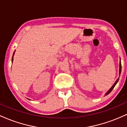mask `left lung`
I'll use <instances>...</instances> for the list:
<instances>
[{"mask_svg": "<svg viewBox=\"0 0 127 127\" xmlns=\"http://www.w3.org/2000/svg\"><path fill=\"white\" fill-rule=\"evenodd\" d=\"M121 62H120V63H119V75H120V74H121ZM118 81H119V78L117 80H116V82H115V84H113V85L112 86V87H111V88H110V90H109V91H107V93H106V95H108V94H109V93H110V92H111V91H112V90H113V89L114 88V87H115V85H116V84H117V82H118Z\"/></svg>", "mask_w": 127, "mask_h": 127, "instance_id": "left-lung-1", "label": "left lung"}]
</instances>
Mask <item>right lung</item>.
<instances>
[{
    "label": "right lung",
    "mask_w": 127,
    "mask_h": 127,
    "mask_svg": "<svg viewBox=\"0 0 127 127\" xmlns=\"http://www.w3.org/2000/svg\"><path fill=\"white\" fill-rule=\"evenodd\" d=\"M14 54H13V56H14ZM12 62H13V57H12Z\"/></svg>",
    "instance_id": "1"
}]
</instances>
